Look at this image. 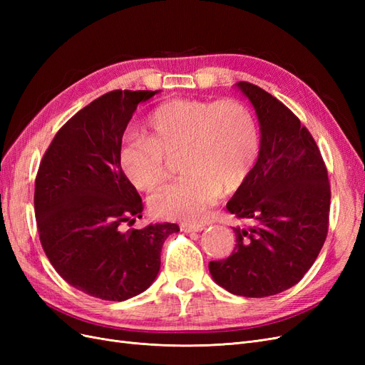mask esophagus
I'll return each instance as SVG.
<instances>
[{
  "mask_svg": "<svg viewBox=\"0 0 365 365\" xmlns=\"http://www.w3.org/2000/svg\"><path fill=\"white\" fill-rule=\"evenodd\" d=\"M205 228V224H181V230L184 233H197V231H202Z\"/></svg>",
  "mask_w": 365,
  "mask_h": 365,
  "instance_id": "obj_1",
  "label": "esophagus"
}]
</instances>
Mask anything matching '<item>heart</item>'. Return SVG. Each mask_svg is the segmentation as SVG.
<instances>
[{"label":"heart","mask_w":365,"mask_h":365,"mask_svg":"<svg viewBox=\"0 0 365 365\" xmlns=\"http://www.w3.org/2000/svg\"><path fill=\"white\" fill-rule=\"evenodd\" d=\"M149 134H130L118 161L137 189L163 182L170 158L181 157L185 178L160 187L150 196L152 212L185 222L204 220L222 192H235L251 175L260 153L257 121L237 101L173 98L155 108Z\"/></svg>","instance_id":"1"}]
</instances>
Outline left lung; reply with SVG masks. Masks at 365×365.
I'll use <instances>...</instances> for the list:
<instances>
[{
    "label": "left lung",
    "mask_w": 365,
    "mask_h": 365,
    "mask_svg": "<svg viewBox=\"0 0 365 365\" xmlns=\"http://www.w3.org/2000/svg\"><path fill=\"white\" fill-rule=\"evenodd\" d=\"M256 108L260 153L227 210L244 222L227 259L208 263L217 284L262 298L289 289L322 251L329 230L330 182L317 143L291 109L250 82H237Z\"/></svg>",
    "instance_id": "8db88e82"
}]
</instances>
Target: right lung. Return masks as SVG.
<instances>
[{"label":"right lung","instance_id":"add662e5","mask_svg":"<svg viewBox=\"0 0 365 365\" xmlns=\"http://www.w3.org/2000/svg\"><path fill=\"white\" fill-rule=\"evenodd\" d=\"M157 91L114 90L76 113L51 140L35 181L41 245L73 288L108 302L148 289L176 224L134 230L145 205L121 170L118 150L140 102Z\"/></svg>","mask_w":365,"mask_h":365}]
</instances>
